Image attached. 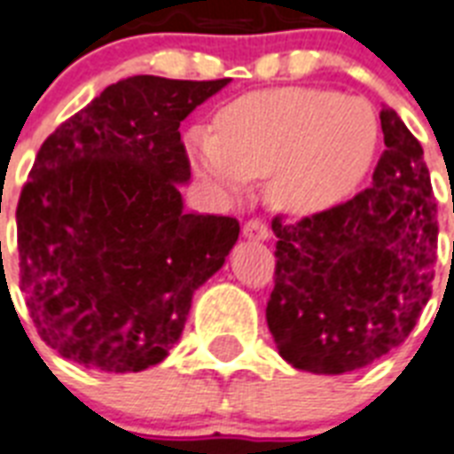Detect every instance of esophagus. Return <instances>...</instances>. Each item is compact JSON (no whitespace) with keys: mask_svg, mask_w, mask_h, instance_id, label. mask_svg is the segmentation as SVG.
<instances>
[{"mask_svg":"<svg viewBox=\"0 0 454 454\" xmlns=\"http://www.w3.org/2000/svg\"><path fill=\"white\" fill-rule=\"evenodd\" d=\"M242 235L249 239H268L270 231H268V226H265L261 219H249L245 226H242Z\"/></svg>","mask_w":454,"mask_h":454,"instance_id":"obj_1","label":"esophagus"}]
</instances>
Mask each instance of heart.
<instances>
[{"label": "heart", "mask_w": 454, "mask_h": 454, "mask_svg": "<svg viewBox=\"0 0 454 454\" xmlns=\"http://www.w3.org/2000/svg\"><path fill=\"white\" fill-rule=\"evenodd\" d=\"M195 172L216 189L242 193L247 179L272 176V202L296 215L322 212L364 179L378 121L359 99L319 88H278L235 99L216 132L191 130Z\"/></svg>", "instance_id": "heart-1"}]
</instances>
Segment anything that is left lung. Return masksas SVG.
Returning a JSON list of instances; mask_svg holds the SVG:
<instances>
[{
    "label": "left lung",
    "instance_id": "1",
    "mask_svg": "<svg viewBox=\"0 0 454 454\" xmlns=\"http://www.w3.org/2000/svg\"><path fill=\"white\" fill-rule=\"evenodd\" d=\"M373 184L301 221L272 219L275 289L265 319L294 368L340 375L399 348L431 296L436 198L422 146L394 109Z\"/></svg>",
    "mask_w": 454,
    "mask_h": 454
}]
</instances>
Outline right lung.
I'll return each instance as SVG.
<instances>
[{"label":"right lung","instance_id":"1","mask_svg":"<svg viewBox=\"0 0 454 454\" xmlns=\"http://www.w3.org/2000/svg\"><path fill=\"white\" fill-rule=\"evenodd\" d=\"M228 81L130 76L42 144L16 212L20 289L65 359L106 373L160 364L238 242V219L189 215L179 193V123Z\"/></svg>","mask_w":454,"mask_h":454}]
</instances>
